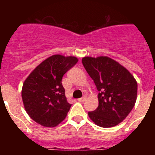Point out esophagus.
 <instances>
[{
  "label": "esophagus",
  "instance_id": "34e87169",
  "mask_svg": "<svg viewBox=\"0 0 155 155\" xmlns=\"http://www.w3.org/2000/svg\"><path fill=\"white\" fill-rule=\"evenodd\" d=\"M78 102H84V101H85L86 100V97L85 96H84V97H82V98H78Z\"/></svg>",
  "mask_w": 155,
  "mask_h": 155
}]
</instances>
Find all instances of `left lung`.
<instances>
[{
  "label": "left lung",
  "instance_id": "obj_1",
  "mask_svg": "<svg viewBox=\"0 0 155 155\" xmlns=\"http://www.w3.org/2000/svg\"><path fill=\"white\" fill-rule=\"evenodd\" d=\"M82 64L98 91V106L90 119L104 128L124 121L137 100V83L124 67L108 57H85Z\"/></svg>",
  "mask_w": 155,
  "mask_h": 155
}]
</instances>
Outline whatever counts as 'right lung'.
<instances>
[{
  "label": "right lung",
  "instance_id": "add662e5",
  "mask_svg": "<svg viewBox=\"0 0 155 155\" xmlns=\"http://www.w3.org/2000/svg\"><path fill=\"white\" fill-rule=\"evenodd\" d=\"M78 61L75 57L51 56L37 66L24 81L23 104L37 124L53 127L65 119L71 105L67 101L62 78Z\"/></svg>",
  "mask_w": 155,
  "mask_h": 155
}]
</instances>
